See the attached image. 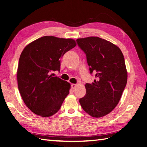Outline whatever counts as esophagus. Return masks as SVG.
Instances as JSON below:
<instances>
[{"instance_id": "34e87169", "label": "esophagus", "mask_w": 147, "mask_h": 147, "mask_svg": "<svg viewBox=\"0 0 147 147\" xmlns=\"http://www.w3.org/2000/svg\"><path fill=\"white\" fill-rule=\"evenodd\" d=\"M77 86V84H71V88H72V89H75V88H76V86Z\"/></svg>"}]
</instances>
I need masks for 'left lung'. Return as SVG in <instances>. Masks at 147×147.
<instances>
[{
  "label": "left lung",
  "instance_id": "obj_1",
  "mask_svg": "<svg viewBox=\"0 0 147 147\" xmlns=\"http://www.w3.org/2000/svg\"><path fill=\"white\" fill-rule=\"evenodd\" d=\"M77 41L86 53L90 73L96 78L85 84L86 95L80 99V104L90 116L104 117L116 107L126 85L124 56L119 47L103 38L88 37Z\"/></svg>",
  "mask_w": 147,
  "mask_h": 147
}]
</instances>
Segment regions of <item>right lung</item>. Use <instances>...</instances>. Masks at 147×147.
Wrapping results in <instances>:
<instances>
[{
    "instance_id": "obj_1",
    "label": "right lung",
    "mask_w": 147,
    "mask_h": 147,
    "mask_svg": "<svg viewBox=\"0 0 147 147\" xmlns=\"http://www.w3.org/2000/svg\"><path fill=\"white\" fill-rule=\"evenodd\" d=\"M76 45L72 38L44 36L29 43L22 51L18 86L24 104L34 113L47 118L60 109L71 85L50 74L60 70V58Z\"/></svg>"
}]
</instances>
